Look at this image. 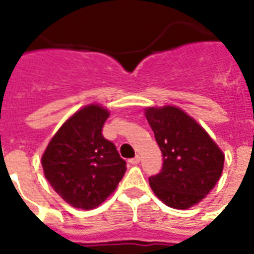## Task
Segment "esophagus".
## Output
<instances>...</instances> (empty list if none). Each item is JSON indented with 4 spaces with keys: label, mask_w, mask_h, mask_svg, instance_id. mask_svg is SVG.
Segmentation results:
<instances>
[{
    "label": "esophagus",
    "mask_w": 254,
    "mask_h": 254,
    "mask_svg": "<svg viewBox=\"0 0 254 254\" xmlns=\"http://www.w3.org/2000/svg\"><path fill=\"white\" fill-rule=\"evenodd\" d=\"M129 162H130L131 165H138V163H139V155H135L134 158L129 159Z\"/></svg>",
    "instance_id": "1"
}]
</instances>
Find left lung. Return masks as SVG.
Instances as JSON below:
<instances>
[{
  "mask_svg": "<svg viewBox=\"0 0 254 254\" xmlns=\"http://www.w3.org/2000/svg\"><path fill=\"white\" fill-rule=\"evenodd\" d=\"M163 155L162 171L149 178L159 200L187 209L204 199L220 179L224 153L205 129L174 105L145 108Z\"/></svg>",
  "mask_w": 254,
  "mask_h": 254,
  "instance_id": "left-lung-1",
  "label": "left lung"
}]
</instances>
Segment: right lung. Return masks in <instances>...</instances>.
Instances as JSON below:
<instances>
[{"label": "right lung", "mask_w": 254, "mask_h": 254, "mask_svg": "<svg viewBox=\"0 0 254 254\" xmlns=\"http://www.w3.org/2000/svg\"><path fill=\"white\" fill-rule=\"evenodd\" d=\"M109 111L88 104L65 120L42 154V167L54 191L75 208H97L115 192L127 162L103 137Z\"/></svg>", "instance_id": "add662e5"}]
</instances>
